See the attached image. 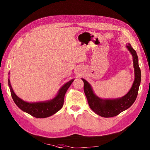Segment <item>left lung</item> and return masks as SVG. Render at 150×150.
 <instances>
[{"mask_svg": "<svg viewBox=\"0 0 150 150\" xmlns=\"http://www.w3.org/2000/svg\"><path fill=\"white\" fill-rule=\"evenodd\" d=\"M126 47L133 57L135 78L132 87L125 96L115 99H102L94 94L90 84L85 79H82L84 82V91L89 105L96 114L100 116L111 117L118 115L132 105L138 96L141 83V70L138 65V57L135 50L131 47L130 44H127Z\"/></svg>", "mask_w": 150, "mask_h": 150, "instance_id": "1", "label": "left lung"}]
</instances>
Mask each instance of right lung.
I'll return each instance as SVG.
<instances>
[{"label":"right lung","mask_w":150,"mask_h":150,"mask_svg":"<svg viewBox=\"0 0 150 150\" xmlns=\"http://www.w3.org/2000/svg\"><path fill=\"white\" fill-rule=\"evenodd\" d=\"M73 81L74 79H72L63 86L60 89L57 96L52 100L46 102L34 103L25 102L18 97L13 92L11 87L9 79H8V84L11 90V96L13 100L21 110L26 112L35 117L44 118V117L51 116L55 114L56 112L62 108L63 104H64L65 94Z\"/></svg>","instance_id":"add662e5"}]
</instances>
